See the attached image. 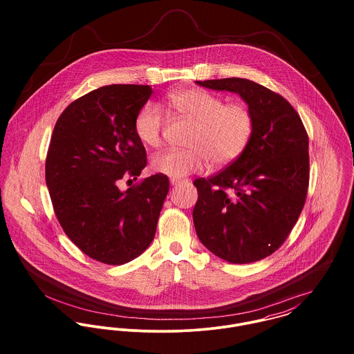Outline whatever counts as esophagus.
Wrapping results in <instances>:
<instances>
[{
    "label": "esophagus",
    "instance_id": "obj_1",
    "mask_svg": "<svg viewBox=\"0 0 354 354\" xmlns=\"http://www.w3.org/2000/svg\"><path fill=\"white\" fill-rule=\"evenodd\" d=\"M181 183V180H177V178H171L170 180V184L173 185V187H176V185H178Z\"/></svg>",
    "mask_w": 354,
    "mask_h": 354
}]
</instances>
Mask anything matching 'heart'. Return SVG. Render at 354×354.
<instances>
[{
	"label": "heart",
	"mask_w": 354,
	"mask_h": 354,
	"mask_svg": "<svg viewBox=\"0 0 354 354\" xmlns=\"http://www.w3.org/2000/svg\"><path fill=\"white\" fill-rule=\"evenodd\" d=\"M166 104L173 113L194 122L187 140L192 147L158 153L151 162L152 170L158 174L184 177L203 170L208 158L214 165L230 163L251 142L254 121L252 111L244 103H225L221 97L205 90L189 88L169 94ZM162 125L160 110L149 103L138 111L133 131L142 145L158 147Z\"/></svg>",
	"instance_id": "b5f03b06"
}]
</instances>
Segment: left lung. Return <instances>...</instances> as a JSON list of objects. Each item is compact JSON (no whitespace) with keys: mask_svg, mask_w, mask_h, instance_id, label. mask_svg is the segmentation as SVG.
Masks as SVG:
<instances>
[{"mask_svg":"<svg viewBox=\"0 0 354 354\" xmlns=\"http://www.w3.org/2000/svg\"><path fill=\"white\" fill-rule=\"evenodd\" d=\"M239 94L252 111L251 142L230 166L198 178L194 223L203 245L234 264L275 252L296 225L309 183L308 135L292 104L248 79L196 82Z\"/></svg>","mask_w":354,"mask_h":354,"instance_id":"obj_1","label":"left lung"}]
</instances>
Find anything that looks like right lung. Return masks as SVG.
I'll use <instances>...</instances> for the list:
<instances>
[{
  "instance_id": "1",
  "label": "right lung",
  "mask_w": 354,
  "mask_h": 354,
  "mask_svg": "<svg viewBox=\"0 0 354 354\" xmlns=\"http://www.w3.org/2000/svg\"><path fill=\"white\" fill-rule=\"evenodd\" d=\"M151 94L150 86L100 87L72 102L51 135L46 184L57 219L76 247L104 264L128 263L150 247L169 192L163 174L118 188L147 165L133 122Z\"/></svg>"
}]
</instances>
